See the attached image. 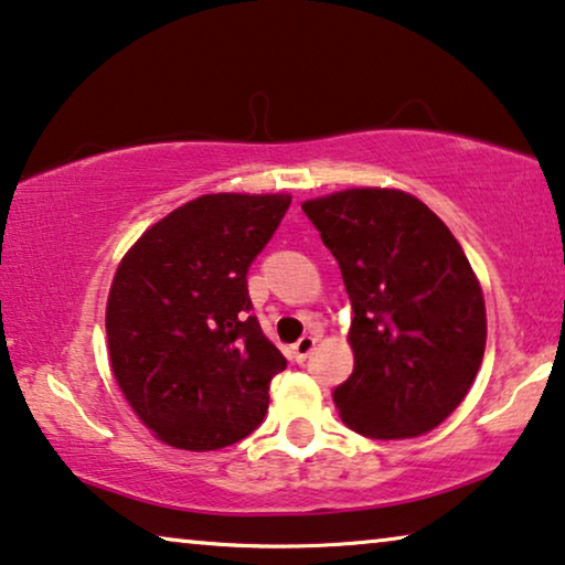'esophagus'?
Listing matches in <instances>:
<instances>
[{"label":"esophagus","instance_id":"esophagus-1","mask_svg":"<svg viewBox=\"0 0 565 565\" xmlns=\"http://www.w3.org/2000/svg\"><path fill=\"white\" fill-rule=\"evenodd\" d=\"M315 345H317V338H312V335H305V338H299L297 343L291 345V353H294V361L297 363H301V361H307L309 359V353L315 351Z\"/></svg>","mask_w":565,"mask_h":565}]
</instances>
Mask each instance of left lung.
<instances>
[{
  "label": "left lung",
  "instance_id": "left-lung-1",
  "mask_svg": "<svg viewBox=\"0 0 565 565\" xmlns=\"http://www.w3.org/2000/svg\"><path fill=\"white\" fill-rule=\"evenodd\" d=\"M353 305V373L332 394L363 438L404 440L466 399L487 348L483 291L463 248L402 189L355 186L301 202Z\"/></svg>",
  "mask_w": 565,
  "mask_h": 565
}]
</instances>
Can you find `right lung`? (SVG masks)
<instances>
[{"label": "right lung", "instance_id": "right-lung-1", "mask_svg": "<svg viewBox=\"0 0 565 565\" xmlns=\"http://www.w3.org/2000/svg\"><path fill=\"white\" fill-rule=\"evenodd\" d=\"M289 194H202L150 225L107 297L113 376L135 415L179 450L227 448L264 423L286 359L250 312L248 266Z\"/></svg>", "mask_w": 565, "mask_h": 565}]
</instances>
